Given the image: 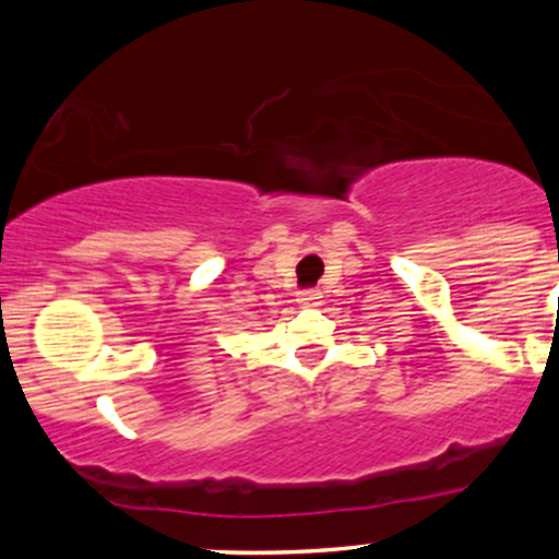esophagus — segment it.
I'll return each mask as SVG.
<instances>
[{
    "label": "esophagus",
    "instance_id": "34e87169",
    "mask_svg": "<svg viewBox=\"0 0 559 559\" xmlns=\"http://www.w3.org/2000/svg\"><path fill=\"white\" fill-rule=\"evenodd\" d=\"M320 301H323V294H320L318 288H307V292L299 294V305L301 307H318Z\"/></svg>",
    "mask_w": 559,
    "mask_h": 559
}]
</instances>
